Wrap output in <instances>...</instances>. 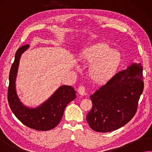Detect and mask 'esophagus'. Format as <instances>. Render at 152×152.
Returning a JSON list of instances; mask_svg holds the SVG:
<instances>
[{"label":"esophagus","instance_id":"34e87169","mask_svg":"<svg viewBox=\"0 0 152 152\" xmlns=\"http://www.w3.org/2000/svg\"><path fill=\"white\" fill-rule=\"evenodd\" d=\"M78 93L79 94H81V96H85L87 94V93H86V91H85V88L84 87H83V86H81V87H79Z\"/></svg>","mask_w":152,"mask_h":152}]
</instances>
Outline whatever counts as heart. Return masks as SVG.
<instances>
[{"label": "heart", "mask_w": 152, "mask_h": 152, "mask_svg": "<svg viewBox=\"0 0 152 152\" xmlns=\"http://www.w3.org/2000/svg\"><path fill=\"white\" fill-rule=\"evenodd\" d=\"M79 60L83 64L90 65L88 76L91 81L103 85L116 74L121 63V56L107 43L96 42L80 51Z\"/></svg>", "instance_id": "1"}]
</instances>
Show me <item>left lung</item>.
I'll return each instance as SVG.
<instances>
[{
  "instance_id": "1",
  "label": "left lung",
  "mask_w": 152,
  "mask_h": 152,
  "mask_svg": "<svg viewBox=\"0 0 152 152\" xmlns=\"http://www.w3.org/2000/svg\"><path fill=\"white\" fill-rule=\"evenodd\" d=\"M142 71L141 64H132L91 95L93 107L87 115V121L91 129L108 132L118 129L133 118L144 90Z\"/></svg>"
}]
</instances>
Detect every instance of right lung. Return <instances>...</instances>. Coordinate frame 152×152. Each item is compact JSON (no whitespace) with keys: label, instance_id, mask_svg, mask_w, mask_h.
Listing matches in <instances>:
<instances>
[{"label":"right lung","instance_id":"right-lung-1","mask_svg":"<svg viewBox=\"0 0 152 152\" xmlns=\"http://www.w3.org/2000/svg\"><path fill=\"white\" fill-rule=\"evenodd\" d=\"M28 48V44L23 45L15 54L9 74L8 102L11 110L23 124L36 130H50L58 126L62 118L65 108L76 98V92L71 86L62 85L46 101L37 108H30L23 105L17 96L15 81L20 58Z\"/></svg>","mask_w":152,"mask_h":152}]
</instances>
